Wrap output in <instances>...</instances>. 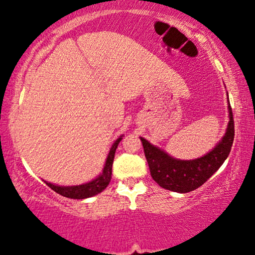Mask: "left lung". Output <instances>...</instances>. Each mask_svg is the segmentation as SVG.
Here are the masks:
<instances>
[{"mask_svg": "<svg viewBox=\"0 0 255 255\" xmlns=\"http://www.w3.org/2000/svg\"><path fill=\"white\" fill-rule=\"evenodd\" d=\"M228 104L229 124L225 134L210 152L201 158L193 160L173 158L163 149L140 137L151 176L160 187L175 193H189L210 179L224 163L231 151L235 138V124L230 101H228Z\"/></svg>", "mask_w": 255, "mask_h": 255, "instance_id": "1", "label": "left lung"}]
</instances>
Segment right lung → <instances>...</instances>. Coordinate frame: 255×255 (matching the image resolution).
Returning a JSON list of instances; mask_svg holds the SVG:
<instances>
[{
	"instance_id": "add662e5",
	"label": "right lung",
	"mask_w": 255,
	"mask_h": 255,
	"mask_svg": "<svg viewBox=\"0 0 255 255\" xmlns=\"http://www.w3.org/2000/svg\"><path fill=\"white\" fill-rule=\"evenodd\" d=\"M123 139V134L120 135L115 142L111 146L109 154L107 156L106 163L102 169V173L100 174L96 179H94L89 182L79 184V186H58V184H53L47 181H44L52 190H54L55 193L60 194L61 196L68 197V198H74V200H85V198L93 197L95 195L102 193L109 184L111 180V174H113V162L115 158V152L120 141Z\"/></svg>"
}]
</instances>
